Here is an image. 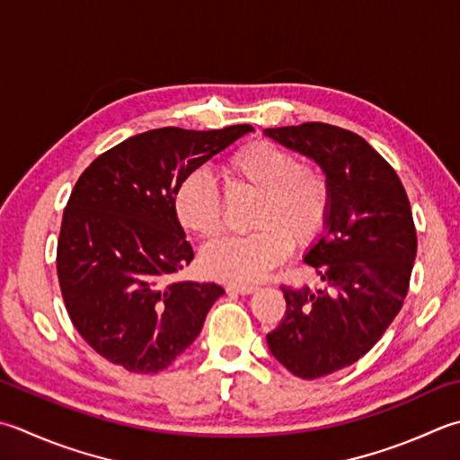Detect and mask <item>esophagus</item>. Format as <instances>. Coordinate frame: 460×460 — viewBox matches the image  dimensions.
Wrapping results in <instances>:
<instances>
[{"label": "esophagus", "instance_id": "34e87169", "mask_svg": "<svg viewBox=\"0 0 460 460\" xmlns=\"http://www.w3.org/2000/svg\"><path fill=\"white\" fill-rule=\"evenodd\" d=\"M255 291L257 287L253 285H227V293H233V295H251Z\"/></svg>", "mask_w": 460, "mask_h": 460}]
</instances>
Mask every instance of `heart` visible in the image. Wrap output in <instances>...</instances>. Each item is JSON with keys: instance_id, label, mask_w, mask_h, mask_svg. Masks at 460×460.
Segmentation results:
<instances>
[{"instance_id": "heart-1", "label": "heart", "mask_w": 460, "mask_h": 460, "mask_svg": "<svg viewBox=\"0 0 460 460\" xmlns=\"http://www.w3.org/2000/svg\"><path fill=\"white\" fill-rule=\"evenodd\" d=\"M231 193L257 195L249 225L255 231L207 245L203 271L219 281L257 283L281 263L289 241L311 245L325 229L331 209V187L325 173L303 165L293 151L271 141H255L233 153L225 164ZM173 211L181 227L201 239L223 231L217 187L203 171L187 173L173 191Z\"/></svg>"}]
</instances>
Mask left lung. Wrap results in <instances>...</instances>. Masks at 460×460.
<instances>
[{
  "label": "left lung",
  "instance_id": "1",
  "mask_svg": "<svg viewBox=\"0 0 460 460\" xmlns=\"http://www.w3.org/2000/svg\"><path fill=\"white\" fill-rule=\"evenodd\" d=\"M263 133L314 161L331 187L327 225L305 253L325 287H281L285 317L267 335L287 371L319 379L367 355L397 317L417 257L415 223L399 175L357 133L327 123Z\"/></svg>",
  "mask_w": 460,
  "mask_h": 460
}]
</instances>
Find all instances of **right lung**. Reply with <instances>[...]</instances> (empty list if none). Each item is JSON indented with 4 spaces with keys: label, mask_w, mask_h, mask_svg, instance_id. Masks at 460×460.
<instances>
[{
    "label": "right lung",
    "mask_w": 460,
    "mask_h": 460,
    "mask_svg": "<svg viewBox=\"0 0 460 460\" xmlns=\"http://www.w3.org/2000/svg\"><path fill=\"white\" fill-rule=\"evenodd\" d=\"M251 125L133 135L89 165L71 191L58 241L63 301L95 353L129 373L164 371L199 337L225 293L169 277L193 261L173 191Z\"/></svg>",
    "instance_id": "right-lung-1"
}]
</instances>
